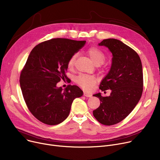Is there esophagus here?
<instances>
[{"label": "esophagus", "mask_w": 160, "mask_h": 160, "mask_svg": "<svg viewBox=\"0 0 160 160\" xmlns=\"http://www.w3.org/2000/svg\"><path fill=\"white\" fill-rule=\"evenodd\" d=\"M83 95H84L86 97H92L91 94H90V93H88V92H86V91L83 92Z\"/></svg>", "instance_id": "1"}]
</instances>
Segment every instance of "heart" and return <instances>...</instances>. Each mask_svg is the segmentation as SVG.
<instances>
[{
  "label": "heart",
  "mask_w": 160,
  "mask_h": 160,
  "mask_svg": "<svg viewBox=\"0 0 160 160\" xmlns=\"http://www.w3.org/2000/svg\"><path fill=\"white\" fill-rule=\"evenodd\" d=\"M88 54L91 58V60L93 62L97 65H101L104 63L106 59L104 54L97 47H91L88 50ZM77 57V54H74L69 59L68 62V66L70 68L74 66L76 59ZM76 82L78 84L85 89H91L97 82L96 78L94 76L81 74L76 78Z\"/></svg>",
  "instance_id": "b5f03b06"
}]
</instances>
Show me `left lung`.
I'll list each match as a JSON object with an SVG mask.
<instances>
[{"label":"left lung","mask_w":160,"mask_h":160,"mask_svg":"<svg viewBox=\"0 0 160 160\" xmlns=\"http://www.w3.org/2000/svg\"><path fill=\"white\" fill-rule=\"evenodd\" d=\"M112 53L110 71L99 88L112 91L110 95H94L100 99L99 107L93 112L95 119L104 125L110 126L125 119L136 107L141 97L143 76L141 59L138 53L120 40L110 38L98 43Z\"/></svg>","instance_id":"obj_1"}]
</instances>
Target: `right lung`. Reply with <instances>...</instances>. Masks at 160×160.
I'll return each mask as SVG.
<instances>
[{"mask_svg":"<svg viewBox=\"0 0 160 160\" xmlns=\"http://www.w3.org/2000/svg\"><path fill=\"white\" fill-rule=\"evenodd\" d=\"M86 42L56 38L32 50L20 75V86L28 110L39 121L48 125L62 122L69 115L73 100L83 95L77 86L62 89L56 84L67 78L70 58Z\"/></svg>","mask_w":160,"mask_h":160,"instance_id":"add662e5","label":"right lung"}]
</instances>
